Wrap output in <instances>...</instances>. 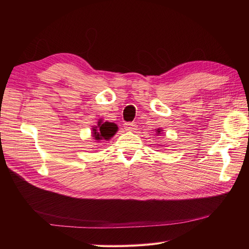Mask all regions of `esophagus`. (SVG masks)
I'll return each instance as SVG.
<instances>
[{
    "instance_id": "1",
    "label": "esophagus",
    "mask_w": 249,
    "mask_h": 249,
    "mask_svg": "<svg viewBox=\"0 0 249 249\" xmlns=\"http://www.w3.org/2000/svg\"><path fill=\"white\" fill-rule=\"evenodd\" d=\"M136 126L137 125L135 124L134 123H126V124H124V130L131 132V131L136 130Z\"/></svg>"
}]
</instances>
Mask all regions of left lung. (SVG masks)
I'll use <instances>...</instances> for the list:
<instances>
[{
  "instance_id": "1",
  "label": "left lung",
  "mask_w": 249,
  "mask_h": 249,
  "mask_svg": "<svg viewBox=\"0 0 249 249\" xmlns=\"http://www.w3.org/2000/svg\"><path fill=\"white\" fill-rule=\"evenodd\" d=\"M156 133H157V136H159V135L163 134V130L161 129V127H158V129L156 130Z\"/></svg>"
}]
</instances>
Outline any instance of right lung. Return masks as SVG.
I'll use <instances>...</instances> for the list:
<instances>
[{"label": "right lung", "mask_w": 249, "mask_h": 249, "mask_svg": "<svg viewBox=\"0 0 249 249\" xmlns=\"http://www.w3.org/2000/svg\"><path fill=\"white\" fill-rule=\"evenodd\" d=\"M118 131V126L114 123L104 122L101 118L96 125L92 126L91 137L94 142H101L102 140H110Z\"/></svg>", "instance_id": "obj_1"}]
</instances>
